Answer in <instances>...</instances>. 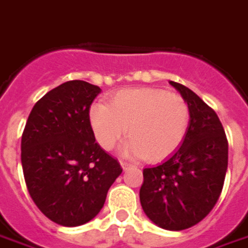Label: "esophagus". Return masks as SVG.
Segmentation results:
<instances>
[{"instance_id":"obj_1","label":"esophagus","mask_w":248,"mask_h":248,"mask_svg":"<svg viewBox=\"0 0 248 248\" xmlns=\"http://www.w3.org/2000/svg\"><path fill=\"white\" fill-rule=\"evenodd\" d=\"M121 166L124 168V170H127V169H130L133 165H131L130 162H126V161H121Z\"/></svg>"}]
</instances>
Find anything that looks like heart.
<instances>
[{"mask_svg": "<svg viewBox=\"0 0 248 248\" xmlns=\"http://www.w3.org/2000/svg\"><path fill=\"white\" fill-rule=\"evenodd\" d=\"M96 142L112 150L126 136L124 146L129 155H140L148 162H158L174 153L188 134L190 110L177 94L155 88L119 91L110 102L95 103L88 112Z\"/></svg>", "mask_w": 248, "mask_h": 248, "instance_id": "b5f03b06", "label": "heart"}]
</instances>
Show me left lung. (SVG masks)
Returning a JSON list of instances; mask_svg holds the SVG:
<instances>
[{
    "label": "left lung",
    "mask_w": 248,
    "mask_h": 248,
    "mask_svg": "<svg viewBox=\"0 0 248 248\" xmlns=\"http://www.w3.org/2000/svg\"><path fill=\"white\" fill-rule=\"evenodd\" d=\"M190 110L188 134L162 164L143 169L140 200L154 224L181 231L202 221L220 197L228 141L216 112L183 84L170 82Z\"/></svg>",
    "instance_id": "8db88e82"
}]
</instances>
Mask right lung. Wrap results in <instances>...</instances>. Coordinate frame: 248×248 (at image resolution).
Here are the masks:
<instances>
[{
    "label": "right lung",
    "mask_w": 248,
    "mask_h": 248,
    "mask_svg": "<svg viewBox=\"0 0 248 248\" xmlns=\"http://www.w3.org/2000/svg\"><path fill=\"white\" fill-rule=\"evenodd\" d=\"M100 88L70 80L36 102L21 137L28 192L48 219L64 227L94 219L122 173L95 142L88 112Z\"/></svg>",
    "instance_id": "1"
}]
</instances>
